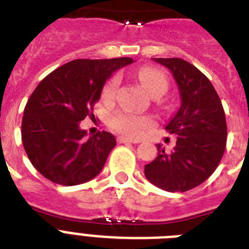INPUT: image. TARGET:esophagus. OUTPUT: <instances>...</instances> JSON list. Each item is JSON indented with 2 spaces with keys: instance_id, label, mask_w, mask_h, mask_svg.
I'll use <instances>...</instances> for the list:
<instances>
[{
  "instance_id": "obj_1",
  "label": "esophagus",
  "mask_w": 249,
  "mask_h": 249,
  "mask_svg": "<svg viewBox=\"0 0 249 249\" xmlns=\"http://www.w3.org/2000/svg\"><path fill=\"white\" fill-rule=\"evenodd\" d=\"M117 142H139L138 140H132V139L124 138V136H118V138H117Z\"/></svg>"
}]
</instances>
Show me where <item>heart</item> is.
Listing matches in <instances>:
<instances>
[{"label": "heart", "mask_w": 249, "mask_h": 249, "mask_svg": "<svg viewBox=\"0 0 249 249\" xmlns=\"http://www.w3.org/2000/svg\"><path fill=\"white\" fill-rule=\"evenodd\" d=\"M138 78L142 87L145 88L152 96L155 94H163L169 88L166 75L163 71L156 67H142L138 71ZM119 86V76L114 75L107 80L104 87L103 96L107 100H110L115 96L117 88ZM109 126L113 130L118 131L131 138H138L140 135L152 126V119L145 115H135L124 111H118L109 118Z\"/></svg>", "instance_id": "b5f03b06"}]
</instances>
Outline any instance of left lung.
Returning <instances> with one entry per match:
<instances>
[{
  "mask_svg": "<svg viewBox=\"0 0 249 249\" xmlns=\"http://www.w3.org/2000/svg\"><path fill=\"white\" fill-rule=\"evenodd\" d=\"M167 67L178 84L180 107L166 124L178 135L166 152L157 145L159 156L144 167L146 179L161 190L186 192L205 182L222 160L226 148V117L211 80L182 58H155Z\"/></svg>",
  "mask_w": 249,
  "mask_h": 249,
  "instance_id": "8db88e82",
  "label": "left lung"
}]
</instances>
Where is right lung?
I'll list each match as a JSON object with an SVG mask.
<instances>
[{"mask_svg": "<svg viewBox=\"0 0 249 249\" xmlns=\"http://www.w3.org/2000/svg\"><path fill=\"white\" fill-rule=\"evenodd\" d=\"M132 58L74 59L45 76L27 101L22 142L31 163L46 179L76 186L100 174L117 142L103 131L84 140L79 127L94 118L93 107L111 74Z\"/></svg>", "mask_w": 249, "mask_h": 249, "instance_id": "add662e5", "label": "right lung"}]
</instances>
